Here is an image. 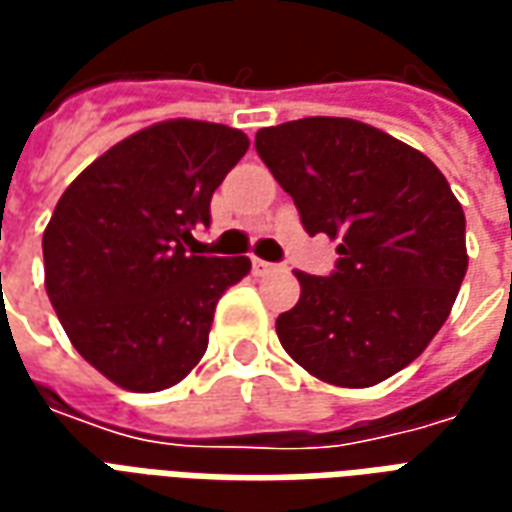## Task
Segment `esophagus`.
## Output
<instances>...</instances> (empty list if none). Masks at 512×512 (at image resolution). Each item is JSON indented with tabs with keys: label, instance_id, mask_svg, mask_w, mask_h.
<instances>
[{
	"label": "esophagus",
	"instance_id": "34e87169",
	"mask_svg": "<svg viewBox=\"0 0 512 512\" xmlns=\"http://www.w3.org/2000/svg\"><path fill=\"white\" fill-rule=\"evenodd\" d=\"M252 268H255V274H268V271H277L274 263H266V260H260V257H252Z\"/></svg>",
	"mask_w": 512,
	"mask_h": 512
}]
</instances>
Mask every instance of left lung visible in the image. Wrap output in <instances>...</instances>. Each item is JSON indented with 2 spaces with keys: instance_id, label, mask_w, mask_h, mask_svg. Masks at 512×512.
<instances>
[{
  "instance_id": "8db88e82",
  "label": "left lung",
  "mask_w": 512,
  "mask_h": 512,
  "mask_svg": "<svg viewBox=\"0 0 512 512\" xmlns=\"http://www.w3.org/2000/svg\"><path fill=\"white\" fill-rule=\"evenodd\" d=\"M255 147L310 235L337 238V271H296L301 296L277 318L310 376L365 389L395 376L436 337L466 277V216L417 147L351 117L260 128Z\"/></svg>"
}]
</instances>
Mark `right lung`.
I'll return each instance as SVG.
<instances>
[{"label": "right lung", "mask_w": 512, "mask_h": 512, "mask_svg": "<svg viewBox=\"0 0 512 512\" xmlns=\"http://www.w3.org/2000/svg\"><path fill=\"white\" fill-rule=\"evenodd\" d=\"M246 150L238 128L164 120L109 147L57 202L46 293L73 348L112 384L161 392L200 365L216 304L252 263L186 246Z\"/></svg>", "instance_id": "add662e5"}]
</instances>
